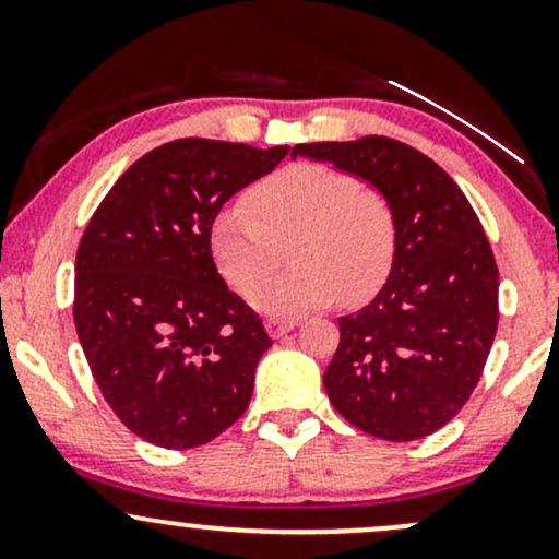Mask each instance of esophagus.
I'll use <instances>...</instances> for the list:
<instances>
[{"label": "esophagus", "mask_w": 559, "mask_h": 559, "mask_svg": "<svg viewBox=\"0 0 559 559\" xmlns=\"http://www.w3.org/2000/svg\"><path fill=\"white\" fill-rule=\"evenodd\" d=\"M297 325H299L297 318H273V320H267V333H271L273 338H278V336H284V333L297 329Z\"/></svg>", "instance_id": "esophagus-1"}]
</instances>
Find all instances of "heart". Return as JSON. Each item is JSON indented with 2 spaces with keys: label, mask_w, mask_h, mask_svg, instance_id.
I'll use <instances>...</instances> for the list:
<instances>
[{
  "label": "heart",
  "mask_w": 559,
  "mask_h": 559,
  "mask_svg": "<svg viewBox=\"0 0 559 559\" xmlns=\"http://www.w3.org/2000/svg\"><path fill=\"white\" fill-rule=\"evenodd\" d=\"M293 236L295 265L271 280L277 241ZM210 249L217 271L260 312L299 316L329 305L360 301L386 281L396 254V217L386 194L355 183L346 173L320 163H294L254 186L247 202L221 207L210 223Z\"/></svg>",
  "instance_id": "1"
}]
</instances>
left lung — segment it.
I'll list each match as a JSON object with an SVG mask.
<instances>
[{"label": "left lung", "instance_id": "1", "mask_svg": "<svg viewBox=\"0 0 559 559\" xmlns=\"http://www.w3.org/2000/svg\"><path fill=\"white\" fill-rule=\"evenodd\" d=\"M376 186L394 207L389 281L360 312L338 318L323 376L338 415L386 441L447 426L478 386L499 323V271L476 210L431 157L389 136L297 144Z\"/></svg>", "mask_w": 559, "mask_h": 559}]
</instances>
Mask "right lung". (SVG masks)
Listing matches in <instances>:
<instances>
[{"mask_svg":"<svg viewBox=\"0 0 559 559\" xmlns=\"http://www.w3.org/2000/svg\"><path fill=\"white\" fill-rule=\"evenodd\" d=\"M286 152L168 141L115 181L83 230L75 331L102 396L150 444L202 447L249 407L273 342L217 273L210 223Z\"/></svg>","mask_w":559,"mask_h":559,"instance_id":"obj_1","label":"right lung"}]
</instances>
